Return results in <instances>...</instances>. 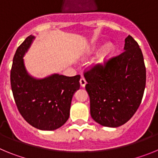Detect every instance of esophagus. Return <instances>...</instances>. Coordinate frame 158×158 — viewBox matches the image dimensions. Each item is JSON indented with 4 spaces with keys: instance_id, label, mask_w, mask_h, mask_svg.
Listing matches in <instances>:
<instances>
[{
    "instance_id": "esophagus-1",
    "label": "esophagus",
    "mask_w": 158,
    "mask_h": 158,
    "mask_svg": "<svg viewBox=\"0 0 158 158\" xmlns=\"http://www.w3.org/2000/svg\"><path fill=\"white\" fill-rule=\"evenodd\" d=\"M86 83H87V82H86V81H85V78H84V77L81 78L80 85H81V86L82 88H84V87H85V86Z\"/></svg>"
}]
</instances>
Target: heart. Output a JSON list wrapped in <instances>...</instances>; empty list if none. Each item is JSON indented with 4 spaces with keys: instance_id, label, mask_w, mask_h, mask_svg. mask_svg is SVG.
Returning <instances> with one entry per match:
<instances>
[{
    "instance_id": "heart-1",
    "label": "heart",
    "mask_w": 158,
    "mask_h": 158,
    "mask_svg": "<svg viewBox=\"0 0 158 158\" xmlns=\"http://www.w3.org/2000/svg\"><path fill=\"white\" fill-rule=\"evenodd\" d=\"M115 45L112 43H107L102 48L100 54L97 56V58H96V60L93 62V65L97 67L104 65L107 60L112 56L113 53L115 52Z\"/></svg>"
}]
</instances>
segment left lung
Segmentation results:
<instances>
[{
  "label": "left lung",
  "mask_w": 158,
  "mask_h": 158,
  "mask_svg": "<svg viewBox=\"0 0 158 158\" xmlns=\"http://www.w3.org/2000/svg\"><path fill=\"white\" fill-rule=\"evenodd\" d=\"M92 118L104 127H118L134 115L146 87V67L139 44L131 35L124 51L100 67L85 73Z\"/></svg>",
  "instance_id": "obj_1"
}]
</instances>
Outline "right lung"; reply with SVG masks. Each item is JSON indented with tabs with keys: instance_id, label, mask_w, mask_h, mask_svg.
<instances>
[{
	"instance_id": "right-lung-1",
	"label": "right lung",
	"mask_w": 158,
	"mask_h": 158,
	"mask_svg": "<svg viewBox=\"0 0 158 158\" xmlns=\"http://www.w3.org/2000/svg\"><path fill=\"white\" fill-rule=\"evenodd\" d=\"M35 39L34 35H29L16 50L11 69V87L18 110L25 120L39 130L54 131L69 118L73 96L80 89L81 76L54 73L35 78L29 74L23 57Z\"/></svg>"
}]
</instances>
